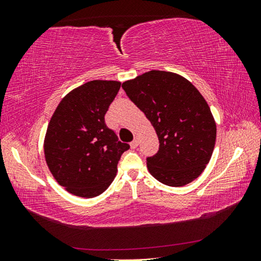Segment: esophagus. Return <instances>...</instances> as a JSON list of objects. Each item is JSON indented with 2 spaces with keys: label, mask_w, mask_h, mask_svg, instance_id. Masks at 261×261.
I'll list each match as a JSON object with an SVG mask.
<instances>
[{
  "label": "esophagus",
  "mask_w": 261,
  "mask_h": 261,
  "mask_svg": "<svg viewBox=\"0 0 261 261\" xmlns=\"http://www.w3.org/2000/svg\"><path fill=\"white\" fill-rule=\"evenodd\" d=\"M130 146H131V148H132V149H135L137 146H138V140H137V139L132 140L131 143H130Z\"/></svg>",
  "instance_id": "1"
}]
</instances>
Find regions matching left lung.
Returning <instances> with one entry per match:
<instances>
[{"label": "left lung", "mask_w": 261, "mask_h": 261, "mask_svg": "<svg viewBox=\"0 0 261 261\" xmlns=\"http://www.w3.org/2000/svg\"><path fill=\"white\" fill-rule=\"evenodd\" d=\"M122 87L156 131L159 151L146 159L153 177L169 187L196 179L210 162L216 139L214 117L200 92L179 74L159 70Z\"/></svg>", "instance_id": "obj_1"}]
</instances>
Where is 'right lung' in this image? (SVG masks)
<instances>
[{"label":"right lung","mask_w":261,"mask_h":261,"mask_svg":"<svg viewBox=\"0 0 261 261\" xmlns=\"http://www.w3.org/2000/svg\"><path fill=\"white\" fill-rule=\"evenodd\" d=\"M120 87L115 81L84 84L62 99L50 118L43 145L47 166L74 196L93 198L106 191L130 148L105 122Z\"/></svg>","instance_id":"obj_1"}]
</instances>
